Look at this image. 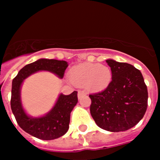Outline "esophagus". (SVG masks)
Wrapping results in <instances>:
<instances>
[{
	"instance_id": "34e87169",
	"label": "esophagus",
	"mask_w": 160,
	"mask_h": 160,
	"mask_svg": "<svg viewBox=\"0 0 160 160\" xmlns=\"http://www.w3.org/2000/svg\"><path fill=\"white\" fill-rule=\"evenodd\" d=\"M85 94H86V92L83 91V90H80V91H78V98H80L83 95Z\"/></svg>"
}]
</instances>
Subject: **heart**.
<instances>
[{
  "instance_id": "heart-1",
  "label": "heart",
  "mask_w": 160,
  "mask_h": 160,
  "mask_svg": "<svg viewBox=\"0 0 160 160\" xmlns=\"http://www.w3.org/2000/svg\"><path fill=\"white\" fill-rule=\"evenodd\" d=\"M71 81L78 86H86L92 90H101L108 86L112 78L109 67L99 63L84 62L72 67L70 71Z\"/></svg>"
}]
</instances>
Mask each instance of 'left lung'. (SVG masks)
<instances>
[{
  "instance_id": "left-lung-1",
  "label": "left lung",
  "mask_w": 160,
  "mask_h": 160,
  "mask_svg": "<svg viewBox=\"0 0 160 160\" xmlns=\"http://www.w3.org/2000/svg\"><path fill=\"white\" fill-rule=\"evenodd\" d=\"M112 80L106 89L91 93L90 114L101 128L113 132L128 130L140 122L148 105L142 74L131 64L106 60Z\"/></svg>"
}]
</instances>
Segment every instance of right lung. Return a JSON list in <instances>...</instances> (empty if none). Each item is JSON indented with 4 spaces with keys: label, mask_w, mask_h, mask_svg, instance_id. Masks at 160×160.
Listing matches in <instances>:
<instances>
[{
    "label": "right lung",
    "mask_w": 160,
    "mask_h": 160,
    "mask_svg": "<svg viewBox=\"0 0 160 160\" xmlns=\"http://www.w3.org/2000/svg\"><path fill=\"white\" fill-rule=\"evenodd\" d=\"M67 62L56 59H40L25 66L13 79L11 108L17 123L27 133L42 140H52L65 135L69 129L70 113L77 104V91L69 95L61 93L52 110L46 115L32 118L25 113L21 101V87L23 80L34 72L46 70L62 79Z\"/></svg>",
    "instance_id": "1"
}]
</instances>
